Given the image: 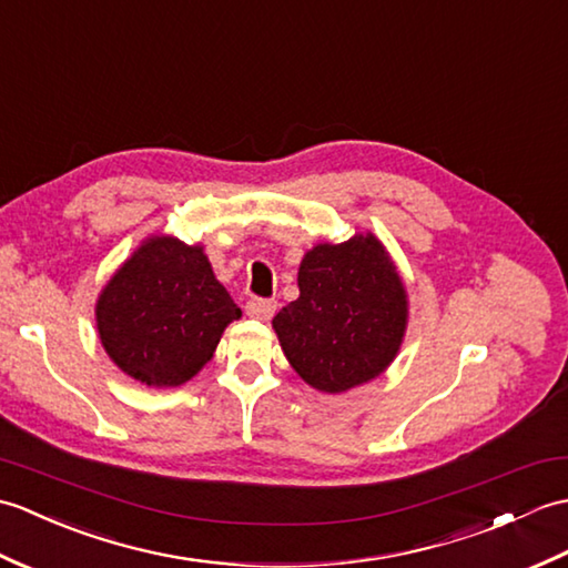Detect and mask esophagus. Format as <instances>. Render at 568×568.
Returning a JSON list of instances; mask_svg holds the SVG:
<instances>
[{
	"label": "esophagus",
	"instance_id": "34e87169",
	"mask_svg": "<svg viewBox=\"0 0 568 568\" xmlns=\"http://www.w3.org/2000/svg\"><path fill=\"white\" fill-rule=\"evenodd\" d=\"M276 311V301L272 298H250L245 313L250 318H257V321H270Z\"/></svg>",
	"mask_w": 568,
	"mask_h": 568
}]
</instances>
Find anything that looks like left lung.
Segmentation results:
<instances>
[{"label": "left lung", "mask_w": 568, "mask_h": 568, "mask_svg": "<svg viewBox=\"0 0 568 568\" xmlns=\"http://www.w3.org/2000/svg\"><path fill=\"white\" fill-rule=\"evenodd\" d=\"M272 327L301 379L323 394H345L382 376L400 352L406 284L372 231L325 241L301 260L298 298L276 313Z\"/></svg>", "instance_id": "1"}]
</instances>
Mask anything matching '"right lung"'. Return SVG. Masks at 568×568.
<instances>
[{"label":"right lung","mask_w":568,"mask_h":568,"mask_svg":"<svg viewBox=\"0 0 568 568\" xmlns=\"http://www.w3.org/2000/svg\"><path fill=\"white\" fill-rule=\"evenodd\" d=\"M243 316L216 280L204 245L148 235L99 292L94 318L109 359L131 379L174 388L211 362Z\"/></svg>","instance_id":"right-lung-1"}]
</instances>
